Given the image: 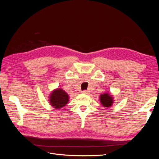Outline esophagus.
Listing matches in <instances>:
<instances>
[{
    "instance_id": "obj_1",
    "label": "esophagus",
    "mask_w": 159,
    "mask_h": 159,
    "mask_svg": "<svg viewBox=\"0 0 159 159\" xmlns=\"http://www.w3.org/2000/svg\"><path fill=\"white\" fill-rule=\"evenodd\" d=\"M81 92H82L83 93H85V94H88V93H89V91L88 90H84L81 91Z\"/></svg>"
}]
</instances>
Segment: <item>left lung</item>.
I'll return each mask as SVG.
<instances>
[{
    "label": "left lung",
    "instance_id": "obj_1",
    "mask_svg": "<svg viewBox=\"0 0 159 159\" xmlns=\"http://www.w3.org/2000/svg\"><path fill=\"white\" fill-rule=\"evenodd\" d=\"M100 102L105 107H109L112 105L113 101L111 95L107 93H104L100 95Z\"/></svg>",
    "mask_w": 159,
    "mask_h": 159
}]
</instances>
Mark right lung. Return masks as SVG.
<instances>
[{"instance_id": "1", "label": "right lung", "mask_w": 159, "mask_h": 159, "mask_svg": "<svg viewBox=\"0 0 159 159\" xmlns=\"http://www.w3.org/2000/svg\"><path fill=\"white\" fill-rule=\"evenodd\" d=\"M68 93L61 89H57L51 93L50 101L53 107L59 109L68 103Z\"/></svg>"}]
</instances>
